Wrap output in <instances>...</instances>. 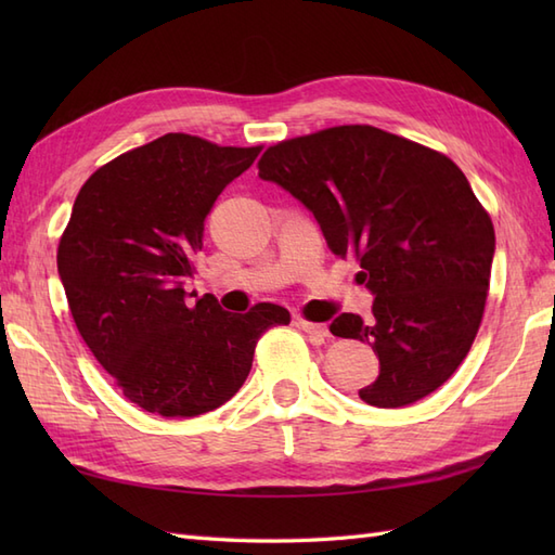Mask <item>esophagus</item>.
I'll return each instance as SVG.
<instances>
[{
    "mask_svg": "<svg viewBox=\"0 0 555 555\" xmlns=\"http://www.w3.org/2000/svg\"><path fill=\"white\" fill-rule=\"evenodd\" d=\"M298 326L302 328L305 334H310L317 340H324L328 336L326 324H317V322H310V320H298Z\"/></svg>",
    "mask_w": 555,
    "mask_h": 555,
    "instance_id": "obj_1",
    "label": "esophagus"
}]
</instances>
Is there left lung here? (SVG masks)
I'll use <instances>...</instances> for the list:
<instances>
[{"instance_id": "obj_1", "label": "left lung", "mask_w": 555, "mask_h": 555, "mask_svg": "<svg viewBox=\"0 0 555 555\" xmlns=\"http://www.w3.org/2000/svg\"><path fill=\"white\" fill-rule=\"evenodd\" d=\"M259 179L298 197L328 247L360 264L372 317L344 312L332 334L379 356L364 403L403 408L436 391L475 344L496 247L489 211L441 152L367 124L281 140Z\"/></svg>"}]
</instances>
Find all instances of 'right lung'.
<instances>
[{
	"instance_id": "add662e5",
	"label": "right lung",
	"mask_w": 555,
	"mask_h": 555,
	"mask_svg": "<svg viewBox=\"0 0 555 555\" xmlns=\"http://www.w3.org/2000/svg\"><path fill=\"white\" fill-rule=\"evenodd\" d=\"M262 145L221 147L167 133L107 162L82 183L59 238L68 310L121 393L152 415L195 417L227 403L259 336L288 324L281 305L231 314L215 296L185 300L205 217Z\"/></svg>"
}]
</instances>
